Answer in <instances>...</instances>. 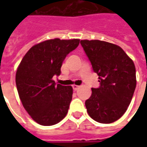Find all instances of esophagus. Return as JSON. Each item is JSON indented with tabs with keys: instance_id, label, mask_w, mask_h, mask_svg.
I'll list each match as a JSON object with an SVG mask.
<instances>
[{
	"instance_id": "34e87169",
	"label": "esophagus",
	"mask_w": 147,
	"mask_h": 147,
	"mask_svg": "<svg viewBox=\"0 0 147 147\" xmlns=\"http://www.w3.org/2000/svg\"><path fill=\"white\" fill-rule=\"evenodd\" d=\"M72 88H73L74 90H77L80 88V86H78V85H72Z\"/></svg>"
}]
</instances>
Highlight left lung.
<instances>
[{
	"label": "left lung",
	"instance_id": "left-lung-1",
	"mask_svg": "<svg viewBox=\"0 0 147 147\" xmlns=\"http://www.w3.org/2000/svg\"><path fill=\"white\" fill-rule=\"evenodd\" d=\"M100 86L92 88L85 102L93 120L110 123L123 116L132 99L136 86V67L120 46L99 40H81Z\"/></svg>",
	"mask_w": 147,
	"mask_h": 147
}]
</instances>
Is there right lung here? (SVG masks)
Masks as SVG:
<instances>
[{
  "instance_id": "1",
  "label": "right lung",
  "mask_w": 147,
  "mask_h": 147,
  "mask_svg": "<svg viewBox=\"0 0 147 147\" xmlns=\"http://www.w3.org/2000/svg\"><path fill=\"white\" fill-rule=\"evenodd\" d=\"M80 44V39H50L34 45L22 59L16 83L24 109L43 126L59 123L67 115L72 98L71 86L56 84L62 63Z\"/></svg>"
}]
</instances>
